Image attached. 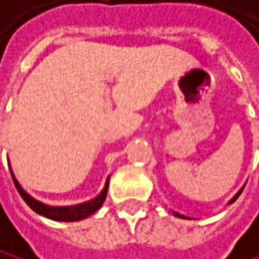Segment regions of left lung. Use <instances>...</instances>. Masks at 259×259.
<instances>
[{"label": "left lung", "instance_id": "left-lung-1", "mask_svg": "<svg viewBox=\"0 0 259 259\" xmlns=\"http://www.w3.org/2000/svg\"><path fill=\"white\" fill-rule=\"evenodd\" d=\"M244 188H245V186H244ZM244 188H242V189H244ZM242 189L239 191V193H237V194H236L234 197H232V199L229 200V204H232V202H234V200H236V199H237V197L240 196V193H242ZM174 215H175V217H178V218H186V217H183V215H180V213H177V211H174Z\"/></svg>", "mask_w": 259, "mask_h": 259}]
</instances>
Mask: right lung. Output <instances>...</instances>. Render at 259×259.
I'll return each instance as SVG.
<instances>
[{
	"label": "right lung",
	"instance_id": "right-lung-1",
	"mask_svg": "<svg viewBox=\"0 0 259 259\" xmlns=\"http://www.w3.org/2000/svg\"><path fill=\"white\" fill-rule=\"evenodd\" d=\"M9 167H11V162H9ZM11 174H12V180H14L15 188H17V191H19V194L22 196V199L28 204V207L31 210H34L38 215H42V217L49 218V220H54V221H79V220H84L87 217H91L105 202L108 185H110V178H108L102 193L98 194L95 199L89 200V202L77 204V205H70V207H52V205H48V204H44V202H39L38 199H34L33 196H30L27 191H25L20 186V183L17 182V178H15V175H14V172H11Z\"/></svg>",
	"mask_w": 259,
	"mask_h": 259
}]
</instances>
